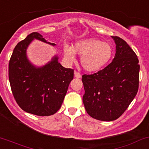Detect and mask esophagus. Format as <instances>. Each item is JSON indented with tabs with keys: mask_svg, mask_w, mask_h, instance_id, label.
<instances>
[{
	"mask_svg": "<svg viewBox=\"0 0 149 149\" xmlns=\"http://www.w3.org/2000/svg\"><path fill=\"white\" fill-rule=\"evenodd\" d=\"M74 76H75V77H76V78H81V73H80L79 72H78V71H74Z\"/></svg>",
	"mask_w": 149,
	"mask_h": 149,
	"instance_id": "obj_1",
	"label": "esophagus"
}]
</instances>
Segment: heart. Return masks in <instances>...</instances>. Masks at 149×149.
<instances>
[{
	"instance_id": "obj_1",
	"label": "heart",
	"mask_w": 149,
	"mask_h": 149,
	"mask_svg": "<svg viewBox=\"0 0 149 149\" xmlns=\"http://www.w3.org/2000/svg\"><path fill=\"white\" fill-rule=\"evenodd\" d=\"M65 56L69 62L74 61V54L81 55L80 63L88 72L98 71L110 61L113 54V47L108 42L90 38L77 42L73 48L66 47Z\"/></svg>"
}]
</instances>
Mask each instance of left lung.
<instances>
[{
    "mask_svg": "<svg viewBox=\"0 0 149 149\" xmlns=\"http://www.w3.org/2000/svg\"><path fill=\"white\" fill-rule=\"evenodd\" d=\"M112 37L116 43L113 61L97 73L82 76L86 112L95 120L107 122L117 120L125 112L138 92L139 83L136 54L122 38Z\"/></svg>",
    "mask_w": 149,
    "mask_h": 149,
    "instance_id": "1",
    "label": "left lung"
}]
</instances>
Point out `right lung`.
<instances>
[{"label":"right lung","instance_id":"right-lung-1","mask_svg":"<svg viewBox=\"0 0 149 149\" xmlns=\"http://www.w3.org/2000/svg\"><path fill=\"white\" fill-rule=\"evenodd\" d=\"M34 39L47 42L40 33L32 32L17 43L8 65L10 85L21 109L37 116H49L61 107L74 70L62 66L57 56L42 68L32 66L26 49Z\"/></svg>","mask_w":149,"mask_h":149}]
</instances>
